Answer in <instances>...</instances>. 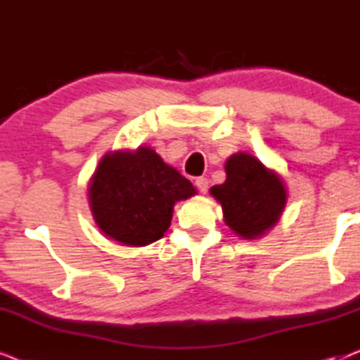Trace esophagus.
Instances as JSON below:
<instances>
[{"mask_svg": "<svg viewBox=\"0 0 360 360\" xmlns=\"http://www.w3.org/2000/svg\"><path fill=\"white\" fill-rule=\"evenodd\" d=\"M195 185H196V188H198V191H201V193H206V191H208L210 181H208V179H205V176H198V179L195 180Z\"/></svg>", "mask_w": 360, "mask_h": 360, "instance_id": "1", "label": "esophagus"}]
</instances>
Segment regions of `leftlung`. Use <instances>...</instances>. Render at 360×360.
Here are the masks:
<instances>
[{
	"mask_svg": "<svg viewBox=\"0 0 360 360\" xmlns=\"http://www.w3.org/2000/svg\"><path fill=\"white\" fill-rule=\"evenodd\" d=\"M210 191L223 206L226 224L245 239L272 228L287 203L282 180L249 154L231 157L226 181Z\"/></svg>",
	"mask_w": 360,
	"mask_h": 360,
	"instance_id": "8db88e82",
	"label": "left lung"
}]
</instances>
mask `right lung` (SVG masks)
I'll return each instance as SVG.
<instances>
[{
    "mask_svg": "<svg viewBox=\"0 0 360 360\" xmlns=\"http://www.w3.org/2000/svg\"><path fill=\"white\" fill-rule=\"evenodd\" d=\"M195 193L191 181L149 147L105 155L88 188L96 224L127 245L160 239L170 226L175 201Z\"/></svg>",
    "mask_w": 360,
    "mask_h": 360,
    "instance_id": "1",
    "label": "right lung"
}]
</instances>
